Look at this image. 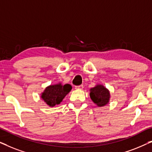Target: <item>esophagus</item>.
Listing matches in <instances>:
<instances>
[{
	"label": "esophagus",
	"instance_id": "1",
	"mask_svg": "<svg viewBox=\"0 0 152 152\" xmlns=\"http://www.w3.org/2000/svg\"><path fill=\"white\" fill-rule=\"evenodd\" d=\"M84 88V86H83V85H80V86H77L75 87V88L76 89V90H82Z\"/></svg>",
	"mask_w": 152,
	"mask_h": 152
}]
</instances>
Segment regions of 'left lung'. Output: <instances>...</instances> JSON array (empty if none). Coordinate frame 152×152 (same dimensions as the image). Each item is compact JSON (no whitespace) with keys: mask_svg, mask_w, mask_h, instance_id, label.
<instances>
[{"mask_svg":"<svg viewBox=\"0 0 152 152\" xmlns=\"http://www.w3.org/2000/svg\"><path fill=\"white\" fill-rule=\"evenodd\" d=\"M90 97L97 107H104L109 102L111 94L109 89L102 84H96L90 89Z\"/></svg>","mask_w":152,"mask_h":152,"instance_id":"1","label":"left lung"}]
</instances>
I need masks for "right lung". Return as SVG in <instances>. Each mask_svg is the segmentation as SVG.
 Listing matches in <instances>:
<instances>
[{"mask_svg": "<svg viewBox=\"0 0 152 152\" xmlns=\"http://www.w3.org/2000/svg\"><path fill=\"white\" fill-rule=\"evenodd\" d=\"M71 85L66 84L63 85L61 83L50 85L41 93V97L49 107H53L59 104L66 95L70 92Z\"/></svg>", "mask_w": 152, "mask_h": 152, "instance_id": "right-lung-1", "label": "right lung"}]
</instances>
